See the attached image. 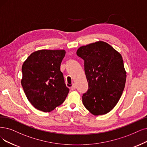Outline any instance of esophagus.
I'll return each instance as SVG.
<instances>
[{"instance_id":"1","label":"esophagus","mask_w":147,"mask_h":147,"mask_svg":"<svg viewBox=\"0 0 147 147\" xmlns=\"http://www.w3.org/2000/svg\"><path fill=\"white\" fill-rule=\"evenodd\" d=\"M75 88H76L75 85V84H73V86L71 87V90H75Z\"/></svg>"}]
</instances>
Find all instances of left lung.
<instances>
[{"label":"left lung","instance_id":"obj_1","mask_svg":"<svg viewBox=\"0 0 147 147\" xmlns=\"http://www.w3.org/2000/svg\"><path fill=\"white\" fill-rule=\"evenodd\" d=\"M77 54L84 60L89 84L82 97L84 105L95 116L107 114L116 106L125 87L127 72L122 55L102 41L81 46Z\"/></svg>","mask_w":147,"mask_h":147}]
</instances>
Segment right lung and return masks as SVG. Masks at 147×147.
I'll return each mask as SVG.
<instances>
[{"instance_id": "add662e5", "label": "right lung", "mask_w": 147, "mask_h": 147, "mask_svg": "<svg viewBox=\"0 0 147 147\" xmlns=\"http://www.w3.org/2000/svg\"><path fill=\"white\" fill-rule=\"evenodd\" d=\"M65 54L64 49H41L23 62L21 84L28 101L37 110L50 112L67 97L69 89L60 70Z\"/></svg>"}]
</instances>
